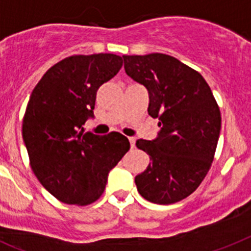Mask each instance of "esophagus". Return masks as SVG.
Returning <instances> with one entry per match:
<instances>
[{
    "mask_svg": "<svg viewBox=\"0 0 251 251\" xmlns=\"http://www.w3.org/2000/svg\"><path fill=\"white\" fill-rule=\"evenodd\" d=\"M128 140H129L130 148L133 149V148H134V146H136V138H134V137H129V138H128Z\"/></svg>",
    "mask_w": 251,
    "mask_h": 251,
    "instance_id": "1",
    "label": "esophagus"
}]
</instances>
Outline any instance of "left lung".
Returning a JSON list of instances; mask_svg holds the SVG:
<instances>
[{"mask_svg": "<svg viewBox=\"0 0 251 251\" xmlns=\"http://www.w3.org/2000/svg\"><path fill=\"white\" fill-rule=\"evenodd\" d=\"M126 73L149 91V115L160 127L155 140H137L150 155L146 171L136 176L140 195L155 204H173L190 196L208 175L221 132V111L199 72L165 53L124 55Z\"/></svg>", "mask_w": 251, "mask_h": 251, "instance_id": "8db88e82", "label": "left lung"}]
</instances>
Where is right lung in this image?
<instances>
[{"label": "right lung", "instance_id": "obj_1", "mask_svg": "<svg viewBox=\"0 0 251 251\" xmlns=\"http://www.w3.org/2000/svg\"><path fill=\"white\" fill-rule=\"evenodd\" d=\"M114 53L74 55L47 70L23 118V140L41 185L65 204L84 206L103 194L107 175L129 150L119 132L84 133L96 92L121 70Z\"/></svg>", "mask_w": 251, "mask_h": 251}]
</instances>
